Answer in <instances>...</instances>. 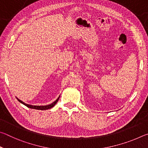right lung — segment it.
Segmentation results:
<instances>
[{
  "label": "right lung",
  "mask_w": 148,
  "mask_h": 148,
  "mask_svg": "<svg viewBox=\"0 0 148 148\" xmlns=\"http://www.w3.org/2000/svg\"><path fill=\"white\" fill-rule=\"evenodd\" d=\"M59 97L60 96L58 97V99H57L56 101H54L53 103L50 104L49 105H46V106H33V105H30V104H27L26 103H25V102H23V101H21V100H19L17 98V99L18 100L19 102H21V104H24L25 106H26L27 107L29 108H32V109H36V110H48V109H50L51 108H53L55 105L56 104V103L57 102H58L59 99Z\"/></svg>",
  "instance_id": "right-lung-1"
}]
</instances>
